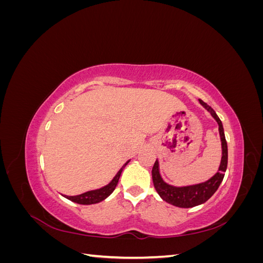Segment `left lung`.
Instances as JSON below:
<instances>
[{
    "label": "left lung",
    "mask_w": 263,
    "mask_h": 263,
    "mask_svg": "<svg viewBox=\"0 0 263 263\" xmlns=\"http://www.w3.org/2000/svg\"><path fill=\"white\" fill-rule=\"evenodd\" d=\"M200 103L203 107L209 110L211 115L215 118V121L218 124V130L221 141V161L219 164L218 171L215 173V176H213L210 180L203 183H198V184L187 186H173L168 184V183H165L161 178L160 171H159L158 160H156L153 168V181L158 194L160 195V197L166 203L182 209L194 208V206L201 205L208 200H210L213 194L216 192L217 189L219 187L222 179L225 177V172L227 169L228 149L221 121L210 105L206 104L202 100H200Z\"/></svg>",
    "instance_id": "obj_1"
}]
</instances>
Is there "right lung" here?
Here are the masks:
<instances>
[{"instance_id": "add662e5", "label": "right lung", "mask_w": 263, "mask_h": 263, "mask_svg": "<svg viewBox=\"0 0 263 263\" xmlns=\"http://www.w3.org/2000/svg\"><path fill=\"white\" fill-rule=\"evenodd\" d=\"M129 162V160L127 161L122 168L121 170H119L117 172L116 176L114 177V179L110 181L107 185L103 186L101 189H98V190H93V191H89V192H85V193H82L80 195H76V196H68V195H65L66 198H68V200L72 201L74 203H78V204H82V205H90V204H97V203H100L102 201H104L106 197H108L110 194L113 193V191L115 190L117 183H118V180H119V177H121V174L124 170L125 166L127 165V163Z\"/></svg>"}]
</instances>
